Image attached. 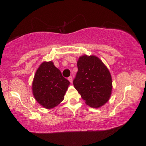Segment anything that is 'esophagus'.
Here are the masks:
<instances>
[{"label": "esophagus", "instance_id": "obj_1", "mask_svg": "<svg viewBox=\"0 0 146 146\" xmlns=\"http://www.w3.org/2000/svg\"><path fill=\"white\" fill-rule=\"evenodd\" d=\"M68 80H69V81H70V82L71 83H72V82H73V78H72V76H70V77H68Z\"/></svg>", "mask_w": 146, "mask_h": 146}]
</instances>
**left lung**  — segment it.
<instances>
[{"instance_id":"8db88e82","label":"left lung","mask_w":146,"mask_h":146,"mask_svg":"<svg viewBox=\"0 0 146 146\" xmlns=\"http://www.w3.org/2000/svg\"><path fill=\"white\" fill-rule=\"evenodd\" d=\"M73 85L86 104L95 108L105 104L112 90V78L107 67L97 56L85 55L79 58Z\"/></svg>"}]
</instances>
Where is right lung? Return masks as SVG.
<instances>
[{"label": "right lung", "mask_w": 146, "mask_h": 146, "mask_svg": "<svg viewBox=\"0 0 146 146\" xmlns=\"http://www.w3.org/2000/svg\"><path fill=\"white\" fill-rule=\"evenodd\" d=\"M70 84L53 62H44L34 76L32 84L33 96L42 107L52 109L64 100Z\"/></svg>", "instance_id": "right-lung-1"}]
</instances>
